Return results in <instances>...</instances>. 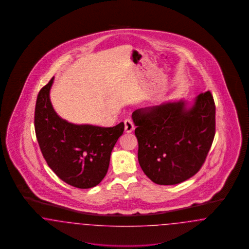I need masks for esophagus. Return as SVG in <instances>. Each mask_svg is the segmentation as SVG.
<instances>
[{
	"mask_svg": "<svg viewBox=\"0 0 249 249\" xmlns=\"http://www.w3.org/2000/svg\"><path fill=\"white\" fill-rule=\"evenodd\" d=\"M124 123H125V130L127 132H131L134 129V124H133L132 120L127 119V120H125Z\"/></svg>",
	"mask_w": 249,
	"mask_h": 249,
	"instance_id": "obj_1",
	"label": "esophagus"
}]
</instances>
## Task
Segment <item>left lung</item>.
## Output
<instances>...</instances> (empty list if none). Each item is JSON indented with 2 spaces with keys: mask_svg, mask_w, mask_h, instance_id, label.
<instances>
[{
  "mask_svg": "<svg viewBox=\"0 0 249 249\" xmlns=\"http://www.w3.org/2000/svg\"><path fill=\"white\" fill-rule=\"evenodd\" d=\"M184 101L135 110L138 160L144 174L160 185L178 184L196 174L212 145L216 108L209 90L185 109Z\"/></svg>",
  "mask_w": 249,
  "mask_h": 249,
  "instance_id": "1",
  "label": "left lung"
}]
</instances>
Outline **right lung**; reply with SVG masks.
Here are the masks:
<instances>
[{
  "instance_id": "obj_1",
  "label": "right lung",
  "mask_w": 249,
  "mask_h": 249,
  "mask_svg": "<svg viewBox=\"0 0 249 249\" xmlns=\"http://www.w3.org/2000/svg\"><path fill=\"white\" fill-rule=\"evenodd\" d=\"M53 78L37 97L34 126L44 160L63 181L88 189L99 184L109 167L110 156L124 131V123L110 127L75 125L62 120L52 107Z\"/></svg>"
}]
</instances>
